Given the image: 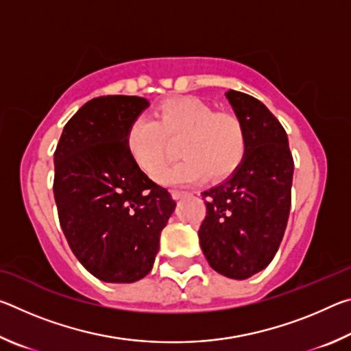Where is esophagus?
Instances as JSON below:
<instances>
[{
    "mask_svg": "<svg viewBox=\"0 0 351 351\" xmlns=\"http://www.w3.org/2000/svg\"><path fill=\"white\" fill-rule=\"evenodd\" d=\"M171 195H173L175 199H181V198L189 197L190 193L186 192V190H173V192H171Z\"/></svg>",
    "mask_w": 351,
    "mask_h": 351,
    "instance_id": "obj_1",
    "label": "esophagus"
}]
</instances>
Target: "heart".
I'll return each mask as SVG.
<instances>
[{
    "mask_svg": "<svg viewBox=\"0 0 351 351\" xmlns=\"http://www.w3.org/2000/svg\"><path fill=\"white\" fill-rule=\"evenodd\" d=\"M182 139L183 161L166 172L169 140ZM127 147L134 162L148 176L167 186H181L203 178L223 181L235 173L247 153V130L232 111H215L201 99L182 96L164 100L153 121L134 119L127 132Z\"/></svg>",
    "mask_w": 351,
    "mask_h": 351,
    "instance_id": "obj_1",
    "label": "heart"
}]
</instances>
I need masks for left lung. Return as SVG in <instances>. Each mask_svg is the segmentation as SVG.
<instances>
[{
  "label": "left lung",
  "instance_id": "obj_1",
  "mask_svg": "<svg viewBox=\"0 0 351 351\" xmlns=\"http://www.w3.org/2000/svg\"><path fill=\"white\" fill-rule=\"evenodd\" d=\"M247 130L239 170L206 190L198 235L206 260L221 276L245 280L268 266L287 229L294 161L277 117L249 94L226 93Z\"/></svg>",
  "mask_w": 351,
  "mask_h": 351
}]
</instances>
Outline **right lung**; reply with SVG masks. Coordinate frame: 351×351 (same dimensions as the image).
<instances>
[{
	"label": "right lung",
	"instance_id": "right-lung-1",
	"mask_svg": "<svg viewBox=\"0 0 351 351\" xmlns=\"http://www.w3.org/2000/svg\"><path fill=\"white\" fill-rule=\"evenodd\" d=\"M150 105L138 96L86 102L54 153V198L71 251L99 280L133 283L152 271L176 203L134 162L127 132Z\"/></svg>",
	"mask_w": 351,
	"mask_h": 351
}]
</instances>
